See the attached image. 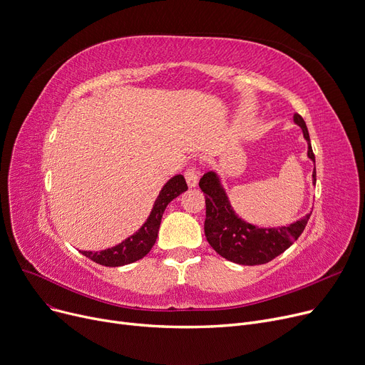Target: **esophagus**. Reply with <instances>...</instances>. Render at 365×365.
Returning <instances> with one entry per match:
<instances>
[{"label":"esophagus","mask_w":365,"mask_h":365,"mask_svg":"<svg viewBox=\"0 0 365 365\" xmlns=\"http://www.w3.org/2000/svg\"><path fill=\"white\" fill-rule=\"evenodd\" d=\"M185 179L189 187H195L198 185V171L195 165H190L186 171H185Z\"/></svg>","instance_id":"obj_1"}]
</instances>
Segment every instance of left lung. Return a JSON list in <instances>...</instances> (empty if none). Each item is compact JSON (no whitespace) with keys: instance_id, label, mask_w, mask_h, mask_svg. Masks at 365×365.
I'll list each match as a JSON object with an SVG mask.
<instances>
[{"instance_id":"obj_1","label":"left lung","mask_w":365,"mask_h":365,"mask_svg":"<svg viewBox=\"0 0 365 365\" xmlns=\"http://www.w3.org/2000/svg\"><path fill=\"white\" fill-rule=\"evenodd\" d=\"M294 123L302 128L303 138L308 142V157L315 163L309 131L299 113H294ZM312 182L317 183L315 170ZM200 187L205 194V238L217 255L238 264H263L284 253L302 235L312 215L311 212L297 222L281 227H259L238 217L215 171L205 173L200 180Z\"/></svg>"}]
</instances>
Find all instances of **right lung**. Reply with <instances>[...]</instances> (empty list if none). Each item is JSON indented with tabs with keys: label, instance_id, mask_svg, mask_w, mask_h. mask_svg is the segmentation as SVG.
<instances>
[{
	"label": "right lung",
	"instance_id": "add662e5",
	"mask_svg": "<svg viewBox=\"0 0 365 365\" xmlns=\"http://www.w3.org/2000/svg\"><path fill=\"white\" fill-rule=\"evenodd\" d=\"M186 189H187V185L182 175L171 178L163 186L158 198L155 200V204L152 207L149 217L146 219V222L136 234H133L118 245L106 248V250L96 252V253L93 252H81V253L86 257L91 259L93 262L103 266H109V267L124 266L145 257L157 241L158 229L161 225V217L164 215L165 207L168 205L170 201H173L182 192H185Z\"/></svg>",
	"mask_w": 365,
	"mask_h": 365
}]
</instances>
